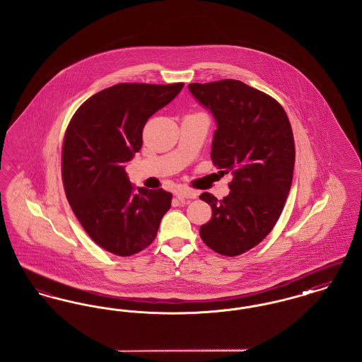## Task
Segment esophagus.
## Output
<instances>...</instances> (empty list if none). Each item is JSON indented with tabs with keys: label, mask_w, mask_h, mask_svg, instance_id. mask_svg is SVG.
I'll use <instances>...</instances> for the list:
<instances>
[{
	"label": "esophagus",
	"mask_w": 362,
	"mask_h": 362,
	"mask_svg": "<svg viewBox=\"0 0 362 362\" xmlns=\"http://www.w3.org/2000/svg\"><path fill=\"white\" fill-rule=\"evenodd\" d=\"M175 195L177 199H194L198 197V192L192 189H177L175 191Z\"/></svg>",
	"instance_id": "esophagus-1"
}]
</instances>
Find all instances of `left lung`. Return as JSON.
<instances>
[{"instance_id": "left-lung-1", "label": "left lung", "mask_w": 362, "mask_h": 362, "mask_svg": "<svg viewBox=\"0 0 362 362\" xmlns=\"http://www.w3.org/2000/svg\"><path fill=\"white\" fill-rule=\"evenodd\" d=\"M189 89L217 124L213 164L233 173L223 199L210 192L199 197L213 210L199 235L217 254L236 257L263 240L282 213L294 168L292 127L281 104L238 80L189 84Z\"/></svg>"}]
</instances>
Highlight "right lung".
<instances>
[{
  "mask_svg": "<svg viewBox=\"0 0 362 362\" xmlns=\"http://www.w3.org/2000/svg\"><path fill=\"white\" fill-rule=\"evenodd\" d=\"M183 86H110L81 104L70 121L62 148L65 192L89 238L111 254L130 257L146 248L171 207L173 194L165 189L136 191L124 163L139 152L146 121Z\"/></svg>",
  "mask_w": 362,
  "mask_h": 362,
  "instance_id": "obj_1",
  "label": "right lung"
}]
</instances>
